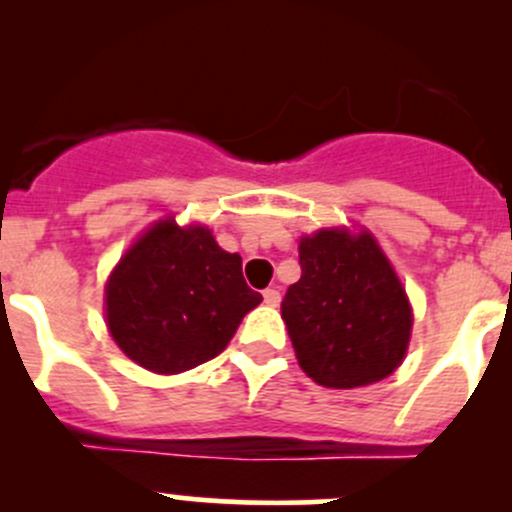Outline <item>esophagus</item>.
I'll use <instances>...</instances> for the list:
<instances>
[{
  "instance_id": "1",
  "label": "esophagus",
  "mask_w": 512,
  "mask_h": 512,
  "mask_svg": "<svg viewBox=\"0 0 512 512\" xmlns=\"http://www.w3.org/2000/svg\"><path fill=\"white\" fill-rule=\"evenodd\" d=\"M262 297H265L267 307H277V304H280V289H277V287H267L265 292H262Z\"/></svg>"
}]
</instances>
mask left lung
I'll return each instance as SVG.
<instances>
[{"instance_id": "left-lung-1", "label": "left lung", "mask_w": 512, "mask_h": 512, "mask_svg": "<svg viewBox=\"0 0 512 512\" xmlns=\"http://www.w3.org/2000/svg\"><path fill=\"white\" fill-rule=\"evenodd\" d=\"M299 267L282 319L304 374L327 389H356L394 374L409 349L414 314L376 237L324 227L299 240Z\"/></svg>"}]
</instances>
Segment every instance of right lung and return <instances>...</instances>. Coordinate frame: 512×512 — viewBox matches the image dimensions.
<instances>
[{
	"mask_svg": "<svg viewBox=\"0 0 512 512\" xmlns=\"http://www.w3.org/2000/svg\"><path fill=\"white\" fill-rule=\"evenodd\" d=\"M260 302L237 252H225L205 225L165 218L113 267L106 324L128 359L156 374H180L223 352Z\"/></svg>",
	"mask_w": 512,
	"mask_h": 512,
	"instance_id": "right-lung-1",
	"label": "right lung"
}]
</instances>
